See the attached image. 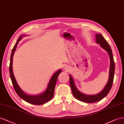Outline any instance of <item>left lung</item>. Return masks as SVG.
<instances>
[{
	"instance_id": "8db88e82",
	"label": "left lung",
	"mask_w": 124,
	"mask_h": 124,
	"mask_svg": "<svg viewBox=\"0 0 124 124\" xmlns=\"http://www.w3.org/2000/svg\"><path fill=\"white\" fill-rule=\"evenodd\" d=\"M95 37H96L95 38V39H96V40H95L96 42L97 43L100 44L101 47H102L108 53L110 61L108 81L107 83L106 86H105L103 90L100 93L94 95H87L82 93L76 87L74 84L73 79L72 78L71 76L69 75L70 84L73 96L79 101L88 103H95L96 102V101H101L103 98L105 97L108 94V93L109 92L113 85L114 73H115V62H114L112 51L110 48V46L106 40L104 39V38L102 36V35L100 34H96L95 35Z\"/></svg>"
}]
</instances>
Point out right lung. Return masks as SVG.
Segmentation results:
<instances>
[{"label": "right lung", "mask_w": 124, "mask_h": 124, "mask_svg": "<svg viewBox=\"0 0 124 124\" xmlns=\"http://www.w3.org/2000/svg\"><path fill=\"white\" fill-rule=\"evenodd\" d=\"M23 36H24V35H23V36H20L19 38L16 43L15 44V45L14 46L12 50L11 54L10 56V65H9V72H10V78L15 91H16V93L18 94L19 96L21 98H22L23 100L25 101H27V102L30 104L36 105H42L43 104L47 102V101H49L51 100L52 97H53L57 79H58L59 75L61 73V70H59L58 71H57L53 74L51 78L50 79L46 90L42 94L38 95H35V96H31V95H28L26 94H25L21 90V88L19 87V86H18V85L15 78L13 71H12V59H13L14 54L15 53L16 49V47L17 46V44H18L19 41L21 39L22 37H23Z\"/></svg>", "instance_id": "right-lung-1"}]
</instances>
